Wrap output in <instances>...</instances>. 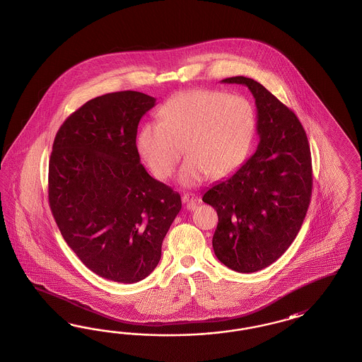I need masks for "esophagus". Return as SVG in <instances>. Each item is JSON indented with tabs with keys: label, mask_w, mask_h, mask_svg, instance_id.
Instances as JSON below:
<instances>
[{
	"label": "esophagus",
	"mask_w": 362,
	"mask_h": 362,
	"mask_svg": "<svg viewBox=\"0 0 362 362\" xmlns=\"http://www.w3.org/2000/svg\"><path fill=\"white\" fill-rule=\"evenodd\" d=\"M182 200L186 204L187 209H191V211L197 209V203H200V197L195 195V194H185L182 197Z\"/></svg>",
	"instance_id": "34e87169"
}]
</instances>
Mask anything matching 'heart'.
I'll return each mask as SVG.
<instances>
[{"label": "heart", "mask_w": 362, "mask_h": 362, "mask_svg": "<svg viewBox=\"0 0 362 362\" xmlns=\"http://www.w3.org/2000/svg\"><path fill=\"white\" fill-rule=\"evenodd\" d=\"M160 122H148L138 134V150L158 179L179 173L185 186H197L207 176L221 177L236 170L252 143L256 115L248 99L214 90H192L168 99Z\"/></svg>", "instance_id": "obj_1"}]
</instances>
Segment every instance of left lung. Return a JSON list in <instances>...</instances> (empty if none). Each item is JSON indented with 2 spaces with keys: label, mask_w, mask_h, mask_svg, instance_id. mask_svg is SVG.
<instances>
[{
  "label": "left lung",
  "mask_w": 362,
  "mask_h": 362,
  "mask_svg": "<svg viewBox=\"0 0 362 362\" xmlns=\"http://www.w3.org/2000/svg\"><path fill=\"white\" fill-rule=\"evenodd\" d=\"M251 90L257 109L259 146L230 177L204 192L219 223L212 247L230 269L252 274L289 248L305 219L312 195V159L296 114L252 78L230 77Z\"/></svg>",
  "instance_id": "8db88e82"
}]
</instances>
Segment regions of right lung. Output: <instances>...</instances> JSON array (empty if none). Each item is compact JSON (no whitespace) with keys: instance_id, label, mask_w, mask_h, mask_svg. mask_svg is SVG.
I'll use <instances>...</instances> for the list:
<instances>
[{"instance_id":"right-lung-1","label":"right lung","mask_w":362,"mask_h":362,"mask_svg":"<svg viewBox=\"0 0 362 362\" xmlns=\"http://www.w3.org/2000/svg\"><path fill=\"white\" fill-rule=\"evenodd\" d=\"M155 100L132 90L88 100L59 127L49 162V204L67 245L90 271L123 284L153 272L182 209L136 148Z\"/></svg>"}]
</instances>
